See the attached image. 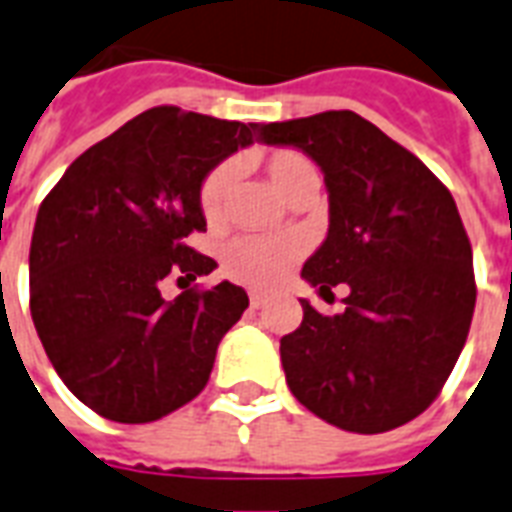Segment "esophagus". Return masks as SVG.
I'll list each match as a JSON object with an SVG mask.
<instances>
[{"instance_id":"obj_1","label":"esophagus","mask_w":512,"mask_h":512,"mask_svg":"<svg viewBox=\"0 0 512 512\" xmlns=\"http://www.w3.org/2000/svg\"><path fill=\"white\" fill-rule=\"evenodd\" d=\"M264 302H267V297H264V294H259V291H251V307H253V310L264 307Z\"/></svg>"}]
</instances>
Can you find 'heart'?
<instances>
[{
    "instance_id": "b5f03b06",
    "label": "heart",
    "mask_w": 512,
    "mask_h": 512,
    "mask_svg": "<svg viewBox=\"0 0 512 512\" xmlns=\"http://www.w3.org/2000/svg\"><path fill=\"white\" fill-rule=\"evenodd\" d=\"M261 169L270 180V186L280 197L291 199L302 188L318 183L315 167L297 151H272L261 159ZM234 167L218 164L199 188V207L207 221H221L226 210V199L232 191ZM302 256V242L291 234L278 237H237L224 248V267L234 280L248 286L267 288L275 286L288 267Z\"/></svg>"
}]
</instances>
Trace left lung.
I'll return each instance as SVG.
<instances>
[{"instance_id": "1", "label": "left lung", "mask_w": 512, "mask_h": 512, "mask_svg": "<svg viewBox=\"0 0 512 512\" xmlns=\"http://www.w3.org/2000/svg\"><path fill=\"white\" fill-rule=\"evenodd\" d=\"M324 172L329 232L302 278L348 286L345 310L280 340L291 394L345 432L378 434L432 405L467 343L475 310L472 248L451 191L421 159L351 110L261 126Z\"/></svg>"}]
</instances>
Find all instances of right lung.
Listing matches in <instances>:
<instances>
[{
	"label": "right lung",
	"mask_w": 512,
	"mask_h": 512,
	"mask_svg": "<svg viewBox=\"0 0 512 512\" xmlns=\"http://www.w3.org/2000/svg\"><path fill=\"white\" fill-rule=\"evenodd\" d=\"M259 129L153 107L72 161L40 205L29 251L34 329L64 386L99 416L148 424L207 386L248 294L221 280L167 302L161 280L218 267L186 245L207 229L199 188Z\"/></svg>",
	"instance_id": "add662e5"
}]
</instances>
